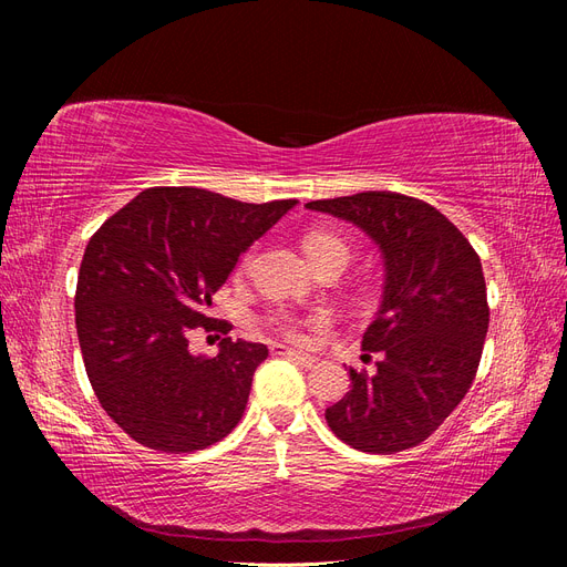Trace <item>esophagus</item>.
<instances>
[{"label":"esophagus","mask_w":567,"mask_h":567,"mask_svg":"<svg viewBox=\"0 0 567 567\" xmlns=\"http://www.w3.org/2000/svg\"><path fill=\"white\" fill-rule=\"evenodd\" d=\"M271 350V354H284V357H290V359H296V362H300L302 367H315L317 364V359L312 357V354H305V352H298V350H290V348H286V346H271L269 348Z\"/></svg>","instance_id":"1"}]
</instances>
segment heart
<instances>
[{"label": "heart", "instance_id": "1", "mask_svg": "<svg viewBox=\"0 0 567 567\" xmlns=\"http://www.w3.org/2000/svg\"><path fill=\"white\" fill-rule=\"evenodd\" d=\"M302 248H305L307 257L312 260L317 271L326 265H333V262L348 265V260H350V246L346 238H340L338 234L323 231V229L307 231L302 238ZM246 262H248V257H244L241 269L246 267ZM267 323L284 338L296 340V342H305L315 329H321L323 326L319 319H302V317H293V315H271L267 319Z\"/></svg>", "mask_w": 567, "mask_h": 567}]
</instances>
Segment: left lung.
<instances>
[{
	"mask_svg": "<svg viewBox=\"0 0 567 567\" xmlns=\"http://www.w3.org/2000/svg\"><path fill=\"white\" fill-rule=\"evenodd\" d=\"M364 229L385 257L379 317L362 338L352 388L326 409L338 440L369 454L411 450L444 423L475 379L489 326L480 255L431 203L394 192L310 200Z\"/></svg>",
	"mask_w": 567,
	"mask_h": 567,
	"instance_id": "8db88e82",
	"label": "left lung"
}]
</instances>
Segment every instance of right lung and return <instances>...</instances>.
Returning a JSON list of instances; mask_svg holds the SVG:
<instances>
[{
  "label": "right lung",
  "mask_w": 567,
  "mask_h": 567,
  "mask_svg": "<svg viewBox=\"0 0 567 567\" xmlns=\"http://www.w3.org/2000/svg\"><path fill=\"white\" fill-rule=\"evenodd\" d=\"M298 200L241 203L208 188L153 186L111 215L84 250L75 326L99 404L148 450L188 454L241 421L262 342L231 340L213 296L252 241ZM203 324L217 358L187 352Z\"/></svg>",
  "instance_id": "1"
}]
</instances>
